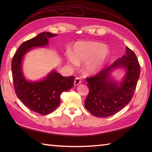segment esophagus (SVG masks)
I'll use <instances>...</instances> for the list:
<instances>
[{"instance_id": "obj_1", "label": "esophagus", "mask_w": 152, "mask_h": 152, "mask_svg": "<svg viewBox=\"0 0 152 152\" xmlns=\"http://www.w3.org/2000/svg\"><path fill=\"white\" fill-rule=\"evenodd\" d=\"M82 83V81H81V79H80V78H76L75 80H74V84L75 86H78L79 84H80V83Z\"/></svg>"}]
</instances>
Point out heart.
<instances>
[{"label":"heart","mask_w":152,"mask_h":152,"mask_svg":"<svg viewBox=\"0 0 152 152\" xmlns=\"http://www.w3.org/2000/svg\"><path fill=\"white\" fill-rule=\"evenodd\" d=\"M110 54L109 48L97 42H79L73 47V54L66 53L68 61L74 66L86 63L84 70L88 74L98 73L104 67Z\"/></svg>","instance_id":"1"}]
</instances>
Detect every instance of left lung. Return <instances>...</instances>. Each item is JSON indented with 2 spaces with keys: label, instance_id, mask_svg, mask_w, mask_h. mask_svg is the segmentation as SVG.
I'll use <instances>...</instances> for the list:
<instances>
[{
  "label": "left lung",
  "instance_id": "left-lung-1",
  "mask_svg": "<svg viewBox=\"0 0 152 152\" xmlns=\"http://www.w3.org/2000/svg\"><path fill=\"white\" fill-rule=\"evenodd\" d=\"M126 53L110 66L95 76L86 78L89 94L85 107L93 115L107 118L114 115L131 101L140 73V66L136 55L128 47ZM123 68L126 73L122 81L117 82L111 74L114 70Z\"/></svg>",
  "mask_w": 152,
  "mask_h": 152
}]
</instances>
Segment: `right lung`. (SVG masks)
<instances>
[{
    "instance_id": "right-lung-1",
    "label": "right lung",
    "mask_w": 152,
    "mask_h": 152,
    "mask_svg": "<svg viewBox=\"0 0 152 152\" xmlns=\"http://www.w3.org/2000/svg\"><path fill=\"white\" fill-rule=\"evenodd\" d=\"M57 35L43 32L25 41L18 48L12 61L13 82L18 99L27 108L41 115L49 114L59 106L61 94L72 88L74 77L63 76L53 70L42 80L30 81L23 72V60L31 49L48 46V39Z\"/></svg>"
}]
</instances>
